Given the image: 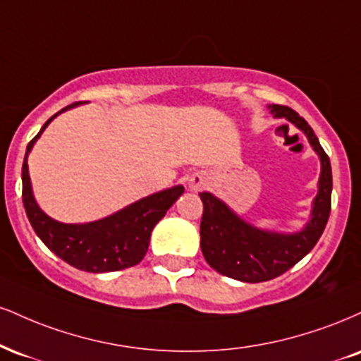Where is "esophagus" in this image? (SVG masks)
Instances as JSON below:
<instances>
[{
	"instance_id": "obj_1",
	"label": "esophagus",
	"mask_w": 361,
	"mask_h": 361,
	"mask_svg": "<svg viewBox=\"0 0 361 361\" xmlns=\"http://www.w3.org/2000/svg\"><path fill=\"white\" fill-rule=\"evenodd\" d=\"M202 185H203L202 178H198V176L192 178V180H190V183H188L190 190H192V192H198V190H200V186H202Z\"/></svg>"
}]
</instances>
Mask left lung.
<instances>
[{
  "mask_svg": "<svg viewBox=\"0 0 361 361\" xmlns=\"http://www.w3.org/2000/svg\"><path fill=\"white\" fill-rule=\"evenodd\" d=\"M276 119H286L305 134L321 161L318 193L305 227L298 232H274L245 222L227 203L210 192L200 193L203 216L200 247L210 267L222 276L242 282H264L284 274L311 252L319 240L331 212L333 176L328 154L321 147L311 126L286 106H267Z\"/></svg>",
  "mask_w": 361,
  "mask_h": 361,
  "instance_id": "1",
  "label": "left lung"
}]
</instances>
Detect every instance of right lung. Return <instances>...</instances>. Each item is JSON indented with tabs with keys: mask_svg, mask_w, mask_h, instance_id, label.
Returning a JSON list of instances; mask_svg holds the SVG:
<instances>
[{
	"mask_svg": "<svg viewBox=\"0 0 361 361\" xmlns=\"http://www.w3.org/2000/svg\"><path fill=\"white\" fill-rule=\"evenodd\" d=\"M79 102L63 107L51 116L40 133L28 142L25 153L21 181H23V205L27 216L40 240L54 254L71 266L85 272H114L133 267L142 260L149 247L154 225L166 215L169 207L185 192L181 185L149 195L106 219L89 224L56 222L38 207L33 197L32 180L28 173V154L47 126L62 112L73 109Z\"/></svg>",
	"mask_w": 361,
	"mask_h": 361,
	"instance_id": "obj_1",
	"label": "right lung"
}]
</instances>
